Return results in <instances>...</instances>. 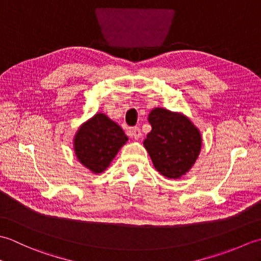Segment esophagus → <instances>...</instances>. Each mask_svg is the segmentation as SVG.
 <instances>
[{
    "instance_id": "obj_1",
    "label": "esophagus",
    "mask_w": 261,
    "mask_h": 261,
    "mask_svg": "<svg viewBox=\"0 0 261 261\" xmlns=\"http://www.w3.org/2000/svg\"><path fill=\"white\" fill-rule=\"evenodd\" d=\"M126 135L129 136L130 138H135L136 140L140 139V137H141V130H140V127H139V126L130 127V129L126 131Z\"/></svg>"
}]
</instances>
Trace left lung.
Instances as JSON below:
<instances>
[{
  "mask_svg": "<svg viewBox=\"0 0 261 261\" xmlns=\"http://www.w3.org/2000/svg\"><path fill=\"white\" fill-rule=\"evenodd\" d=\"M152 130L143 142L160 174L179 178L195 163L201 150L199 131L187 118L168 110L154 109L148 118Z\"/></svg>",
  "mask_w": 261,
  "mask_h": 261,
  "instance_id": "8db88e82",
  "label": "left lung"
}]
</instances>
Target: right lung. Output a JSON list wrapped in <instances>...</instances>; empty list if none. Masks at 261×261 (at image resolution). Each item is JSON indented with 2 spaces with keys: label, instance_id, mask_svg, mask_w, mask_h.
Listing matches in <instances>:
<instances>
[{
  "label": "right lung",
  "instance_id": "right-lung-1",
  "mask_svg": "<svg viewBox=\"0 0 261 261\" xmlns=\"http://www.w3.org/2000/svg\"><path fill=\"white\" fill-rule=\"evenodd\" d=\"M127 141L123 130L107 115L98 113L83 124L75 137V152L93 173H102Z\"/></svg>",
  "mask_w": 261,
  "mask_h": 261
}]
</instances>
